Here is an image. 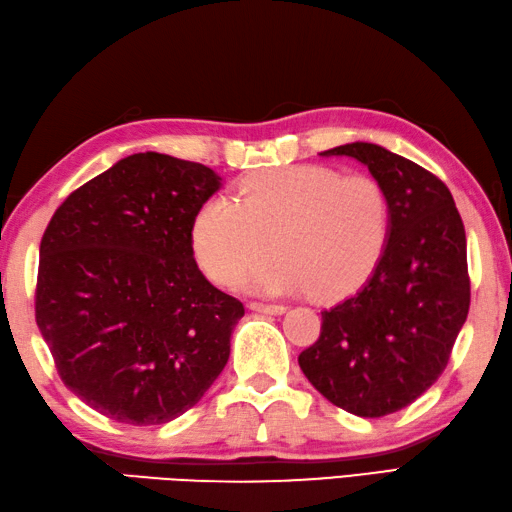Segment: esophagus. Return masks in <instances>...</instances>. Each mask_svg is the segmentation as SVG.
I'll return each instance as SVG.
<instances>
[{
	"mask_svg": "<svg viewBox=\"0 0 512 512\" xmlns=\"http://www.w3.org/2000/svg\"><path fill=\"white\" fill-rule=\"evenodd\" d=\"M250 311L266 313V315H282L286 309L282 304H257V302H253V304H250Z\"/></svg>",
	"mask_w": 512,
	"mask_h": 512,
	"instance_id": "34e87169",
	"label": "esophagus"
}]
</instances>
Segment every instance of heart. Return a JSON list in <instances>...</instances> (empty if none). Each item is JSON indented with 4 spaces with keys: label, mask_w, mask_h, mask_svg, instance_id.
<instances>
[{
    "label": "heart",
    "mask_w": 512,
    "mask_h": 512,
    "mask_svg": "<svg viewBox=\"0 0 512 512\" xmlns=\"http://www.w3.org/2000/svg\"><path fill=\"white\" fill-rule=\"evenodd\" d=\"M235 200L206 201L192 224L201 271L226 288L268 264L275 248L282 262L257 277L255 291L340 300L374 275L392 232V203L374 176L324 165L255 172Z\"/></svg>",
    "instance_id": "b5f03b06"
}]
</instances>
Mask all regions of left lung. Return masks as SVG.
<instances>
[{"label": "left lung", "mask_w": 512, "mask_h": 512, "mask_svg": "<svg viewBox=\"0 0 512 512\" xmlns=\"http://www.w3.org/2000/svg\"><path fill=\"white\" fill-rule=\"evenodd\" d=\"M322 156L369 167L392 203V232L374 275L322 311L320 338L297 362L333 405L387 416L434 385L468 318L466 230L445 183L414 161L360 141Z\"/></svg>", "instance_id": "left-lung-1"}]
</instances>
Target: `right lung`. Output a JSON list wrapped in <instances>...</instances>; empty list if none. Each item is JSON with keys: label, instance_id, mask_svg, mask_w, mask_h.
I'll use <instances>...</instances> for the list:
<instances>
[{"label": "right lung", "instance_id": "right-lung-1", "mask_svg": "<svg viewBox=\"0 0 512 512\" xmlns=\"http://www.w3.org/2000/svg\"><path fill=\"white\" fill-rule=\"evenodd\" d=\"M221 176L145 152L71 192L40 244L35 320L62 383L102 416L163 425L224 371L244 304L194 262Z\"/></svg>", "mask_w": 512, "mask_h": 512}]
</instances>
